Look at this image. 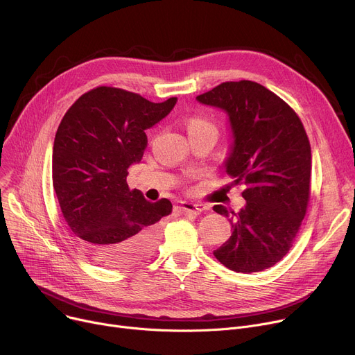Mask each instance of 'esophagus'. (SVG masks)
Listing matches in <instances>:
<instances>
[{"instance_id": "34e87169", "label": "esophagus", "mask_w": 355, "mask_h": 355, "mask_svg": "<svg viewBox=\"0 0 355 355\" xmlns=\"http://www.w3.org/2000/svg\"><path fill=\"white\" fill-rule=\"evenodd\" d=\"M178 208L184 214H200L208 209V207L202 204H193V202H181V205Z\"/></svg>"}]
</instances>
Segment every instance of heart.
Returning <instances> with one entry per match:
<instances>
[{
    "label": "heart",
    "instance_id": "1",
    "mask_svg": "<svg viewBox=\"0 0 355 355\" xmlns=\"http://www.w3.org/2000/svg\"><path fill=\"white\" fill-rule=\"evenodd\" d=\"M208 123L207 122H204V121H200V119H193V121H191V123H189V128H196V126H207Z\"/></svg>",
    "mask_w": 355,
    "mask_h": 355
}]
</instances>
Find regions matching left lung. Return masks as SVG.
Instances as JSON below:
<instances>
[{"label": "left lung", "mask_w": 355, "mask_h": 355, "mask_svg": "<svg viewBox=\"0 0 355 355\" xmlns=\"http://www.w3.org/2000/svg\"><path fill=\"white\" fill-rule=\"evenodd\" d=\"M196 101L227 115L232 143L223 167L236 185H245V205L237 214L214 207L233 230L214 256L236 272L267 270L289 251L306 214L312 167L306 132L286 103L254 81L222 83Z\"/></svg>", "instance_id": "8db88e82"}]
</instances>
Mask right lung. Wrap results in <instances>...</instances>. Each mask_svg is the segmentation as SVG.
Returning <instances> with one entry per match:
<instances>
[{
	"instance_id": "obj_1",
	"label": "right lung",
	"mask_w": 355,
	"mask_h": 355,
	"mask_svg": "<svg viewBox=\"0 0 355 355\" xmlns=\"http://www.w3.org/2000/svg\"><path fill=\"white\" fill-rule=\"evenodd\" d=\"M175 104L177 98L155 104L139 94L98 87L81 95L59 125L53 188L66 223L99 266L135 267L159 244L160 220L171 214V202H148L139 189H129L126 177L143 157L144 130Z\"/></svg>"
}]
</instances>
